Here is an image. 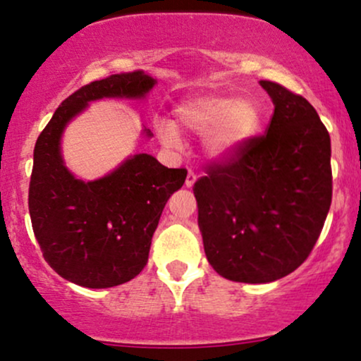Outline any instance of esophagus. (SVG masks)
<instances>
[{
	"label": "esophagus",
	"mask_w": 361,
	"mask_h": 361,
	"mask_svg": "<svg viewBox=\"0 0 361 361\" xmlns=\"http://www.w3.org/2000/svg\"><path fill=\"white\" fill-rule=\"evenodd\" d=\"M195 180H197V173L193 171V169H188V173H186V180H185V186L186 188H192Z\"/></svg>",
	"instance_id": "34e87169"
}]
</instances>
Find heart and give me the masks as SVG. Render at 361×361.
<instances>
[{
	"label": "heart",
	"mask_w": 361,
	"mask_h": 361,
	"mask_svg": "<svg viewBox=\"0 0 361 361\" xmlns=\"http://www.w3.org/2000/svg\"><path fill=\"white\" fill-rule=\"evenodd\" d=\"M180 127L193 134L209 135V149L214 154L233 152L255 134L259 123V110L250 100H238L226 94H209L181 103L176 109ZM156 132L168 147L181 146L180 130L171 120H156Z\"/></svg>",
	"instance_id": "1"
}]
</instances>
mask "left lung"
Segmentation results:
<instances>
[{
    "instance_id": "8db88e82",
    "label": "left lung",
    "mask_w": 361,
    "mask_h": 361,
    "mask_svg": "<svg viewBox=\"0 0 361 361\" xmlns=\"http://www.w3.org/2000/svg\"><path fill=\"white\" fill-rule=\"evenodd\" d=\"M259 85L275 105L267 132L210 161L193 185L207 259L224 279L244 283L297 270L333 198L331 139L316 109L279 82Z\"/></svg>"
}]
</instances>
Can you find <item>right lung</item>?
<instances>
[{
	"instance_id": "right-lung-1",
	"label": "right lung",
	"mask_w": 361,
	"mask_h": 361,
	"mask_svg": "<svg viewBox=\"0 0 361 361\" xmlns=\"http://www.w3.org/2000/svg\"><path fill=\"white\" fill-rule=\"evenodd\" d=\"M154 82L135 71L81 86L61 103L35 142L28 186L32 229L49 267L81 287H115L142 271L164 205L183 186L186 169L135 154L109 176L85 183L62 164L61 134L88 102L142 98Z\"/></svg>"
}]
</instances>
